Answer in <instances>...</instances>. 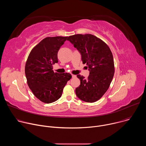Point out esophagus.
Listing matches in <instances>:
<instances>
[{
  "instance_id": "1",
  "label": "esophagus",
  "mask_w": 146,
  "mask_h": 146,
  "mask_svg": "<svg viewBox=\"0 0 146 146\" xmlns=\"http://www.w3.org/2000/svg\"><path fill=\"white\" fill-rule=\"evenodd\" d=\"M72 78H75V77H76V75H74V74H72Z\"/></svg>"
}]
</instances>
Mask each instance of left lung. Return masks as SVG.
Wrapping results in <instances>:
<instances>
[{
    "mask_svg": "<svg viewBox=\"0 0 146 146\" xmlns=\"http://www.w3.org/2000/svg\"><path fill=\"white\" fill-rule=\"evenodd\" d=\"M81 55L82 64L90 70L87 78L80 74L77 77L80 85L76 88L77 96L89 103L100 99L109 89L114 74L112 52L103 40L91 34H77L68 39Z\"/></svg>",
    "mask_w": 146,
    "mask_h": 146,
    "instance_id": "1",
    "label": "left lung"
}]
</instances>
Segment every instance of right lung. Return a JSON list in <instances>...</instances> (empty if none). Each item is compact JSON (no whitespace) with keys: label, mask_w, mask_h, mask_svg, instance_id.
Masks as SVG:
<instances>
[{"label":"right lung","mask_w":146,"mask_h":146,"mask_svg":"<svg viewBox=\"0 0 146 146\" xmlns=\"http://www.w3.org/2000/svg\"><path fill=\"white\" fill-rule=\"evenodd\" d=\"M68 37H47L31 50L26 62L25 72L28 85L40 101L51 103L59 99L67 82L68 73H54L52 65L58 63V52Z\"/></svg>","instance_id":"right-lung-1"}]
</instances>
